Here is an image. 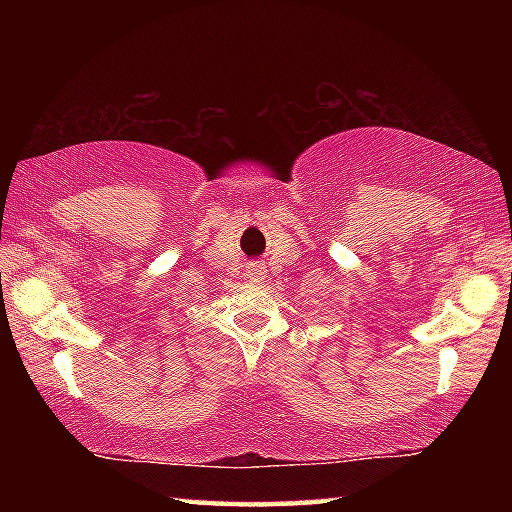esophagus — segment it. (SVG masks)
Masks as SVG:
<instances>
[{"mask_svg":"<svg viewBox=\"0 0 512 512\" xmlns=\"http://www.w3.org/2000/svg\"><path fill=\"white\" fill-rule=\"evenodd\" d=\"M248 277H250V280H253V282H264L266 273H264V268H259V266H250Z\"/></svg>","mask_w":512,"mask_h":512,"instance_id":"1","label":"esophagus"}]
</instances>
